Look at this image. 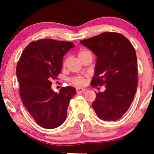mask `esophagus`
<instances>
[{"label": "esophagus", "instance_id": "obj_1", "mask_svg": "<svg viewBox=\"0 0 154 154\" xmlns=\"http://www.w3.org/2000/svg\"><path fill=\"white\" fill-rule=\"evenodd\" d=\"M85 91V89L83 88H76V92L77 93H80V92H83Z\"/></svg>", "mask_w": 154, "mask_h": 154}]
</instances>
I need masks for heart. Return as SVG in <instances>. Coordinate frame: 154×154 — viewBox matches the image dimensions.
Instances as JSON below:
<instances>
[{"instance_id":"b5f03b06","label":"heart","mask_w":154,"mask_h":154,"mask_svg":"<svg viewBox=\"0 0 154 154\" xmlns=\"http://www.w3.org/2000/svg\"><path fill=\"white\" fill-rule=\"evenodd\" d=\"M88 53H90L88 50H82L79 52L78 56H79V59H81V57H83L84 55H85V54H87ZM66 60L64 61V64H65V63H66ZM71 82H72L73 84H74V85H78V86L83 85L84 84H85V78H84L83 76H81V75L75 76L74 78H73L72 80H71Z\"/></svg>"}]
</instances>
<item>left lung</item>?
I'll list each match as a JSON object with an SVG mask.
<instances>
[{"instance_id": "left-lung-1", "label": "left lung", "mask_w": 154, "mask_h": 154, "mask_svg": "<svg viewBox=\"0 0 154 154\" xmlns=\"http://www.w3.org/2000/svg\"><path fill=\"white\" fill-rule=\"evenodd\" d=\"M80 42L97 57L91 85H105L104 92L96 94L92 108L99 119L117 121L127 112L137 91L135 50L127 38L116 32H104Z\"/></svg>"}]
</instances>
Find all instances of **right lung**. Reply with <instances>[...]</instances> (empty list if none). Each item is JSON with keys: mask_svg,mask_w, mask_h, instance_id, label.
Listing matches in <instances>:
<instances>
[{"mask_svg": "<svg viewBox=\"0 0 154 154\" xmlns=\"http://www.w3.org/2000/svg\"><path fill=\"white\" fill-rule=\"evenodd\" d=\"M73 43L53 39L33 41L25 48L17 66V76L23 104L38 125L54 129L65 121L69 102L76 94L73 87L52 90L62 68L63 57Z\"/></svg>", "mask_w": 154, "mask_h": 154, "instance_id": "right-lung-1", "label": "right lung"}]
</instances>
